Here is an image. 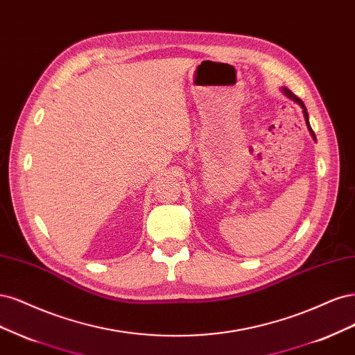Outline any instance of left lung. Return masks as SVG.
<instances>
[{"mask_svg": "<svg viewBox=\"0 0 355 355\" xmlns=\"http://www.w3.org/2000/svg\"><path fill=\"white\" fill-rule=\"evenodd\" d=\"M283 93L288 96L291 100H293L295 103H298V105L302 107V113H304V118H305V123H306V128H308V131H310V134H311V137L313 139L315 140V134H314V131L311 130V125H310V121H308V112H306V107H305V105H304V101L301 100V98H298L296 97L292 91L289 89V88H283Z\"/></svg>", "mask_w": 355, "mask_h": 355, "instance_id": "8db88e82", "label": "left lung"}]
</instances>
